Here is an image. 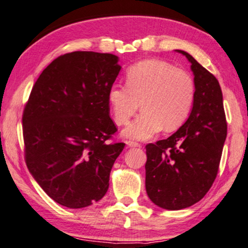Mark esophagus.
I'll return each instance as SVG.
<instances>
[{"mask_svg": "<svg viewBox=\"0 0 248 248\" xmlns=\"http://www.w3.org/2000/svg\"><path fill=\"white\" fill-rule=\"evenodd\" d=\"M126 144H127V146H130V147H141V145L139 144V142L133 141V140H127Z\"/></svg>", "mask_w": 248, "mask_h": 248, "instance_id": "34e87169", "label": "esophagus"}]
</instances>
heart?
I'll return each instance as SVG.
<instances>
[{"label":"heart","instance_id":"heart-1","mask_svg":"<svg viewBox=\"0 0 248 248\" xmlns=\"http://www.w3.org/2000/svg\"><path fill=\"white\" fill-rule=\"evenodd\" d=\"M125 84H113L108 101L113 119L124 125L138 111L142 112L125 127L126 138L146 140L160 130L171 132L188 118L195 100V82L191 75L166 61L147 59L130 67Z\"/></svg>","mask_w":248,"mask_h":248}]
</instances>
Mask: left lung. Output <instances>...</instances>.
<instances>
[{
    "label": "left lung",
    "instance_id": "1",
    "mask_svg": "<svg viewBox=\"0 0 248 248\" xmlns=\"http://www.w3.org/2000/svg\"><path fill=\"white\" fill-rule=\"evenodd\" d=\"M195 100L185 124L167 139L146 145V193L154 204L181 210L197 203L216 179L228 135L219 82L187 52Z\"/></svg>",
    "mask_w": 248,
    "mask_h": 248
}]
</instances>
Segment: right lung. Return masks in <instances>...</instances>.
<instances>
[{
  "label": "right lung",
  "mask_w": 248,
  "mask_h": 248,
  "mask_svg": "<svg viewBox=\"0 0 248 248\" xmlns=\"http://www.w3.org/2000/svg\"><path fill=\"white\" fill-rule=\"evenodd\" d=\"M121 66L110 53L60 55L39 75L23 111L29 170L59 204L80 209L100 201L124 142H109L117 127L108 92Z\"/></svg>",
  "instance_id": "obj_1"
}]
</instances>
